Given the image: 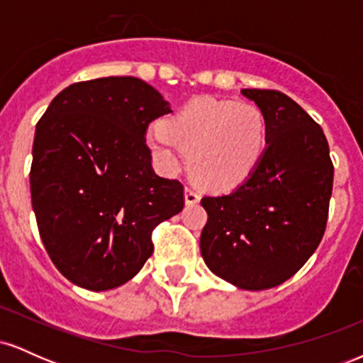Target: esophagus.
I'll return each mask as SVG.
<instances>
[{"label": "esophagus", "instance_id": "34e87169", "mask_svg": "<svg viewBox=\"0 0 363 363\" xmlns=\"http://www.w3.org/2000/svg\"><path fill=\"white\" fill-rule=\"evenodd\" d=\"M184 199H186V205H196L199 201V194L194 187H186L184 191Z\"/></svg>", "mask_w": 363, "mask_h": 363}]
</instances>
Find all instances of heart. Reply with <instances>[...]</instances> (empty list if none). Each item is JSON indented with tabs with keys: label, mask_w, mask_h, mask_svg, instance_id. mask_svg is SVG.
<instances>
[{
	"label": "heart",
	"mask_w": 363,
	"mask_h": 363,
	"mask_svg": "<svg viewBox=\"0 0 363 363\" xmlns=\"http://www.w3.org/2000/svg\"><path fill=\"white\" fill-rule=\"evenodd\" d=\"M266 145L268 124L259 107L216 97L191 99L147 133L162 172H179L189 153L191 176L211 191H230L251 177Z\"/></svg>",
	"instance_id": "1"
}]
</instances>
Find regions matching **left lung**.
<instances>
[{"mask_svg": "<svg viewBox=\"0 0 363 363\" xmlns=\"http://www.w3.org/2000/svg\"><path fill=\"white\" fill-rule=\"evenodd\" d=\"M268 124L259 165L227 194L205 196L199 249L208 268L242 290H268L314 254L328 223L333 167L323 128L289 95L244 89Z\"/></svg>", "mask_w": 363, "mask_h": 363, "instance_id": "1", "label": "left lung"}]
</instances>
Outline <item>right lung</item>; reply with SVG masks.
Wrapping results in <instances>:
<instances>
[{
  "instance_id": "add662e5",
  "label": "right lung",
  "mask_w": 363,
  "mask_h": 363,
  "mask_svg": "<svg viewBox=\"0 0 363 363\" xmlns=\"http://www.w3.org/2000/svg\"><path fill=\"white\" fill-rule=\"evenodd\" d=\"M170 106L135 77L73 83L37 123L30 194L45 251L91 291L131 280L152 256V232L184 208V187L157 176L148 124Z\"/></svg>"
}]
</instances>
